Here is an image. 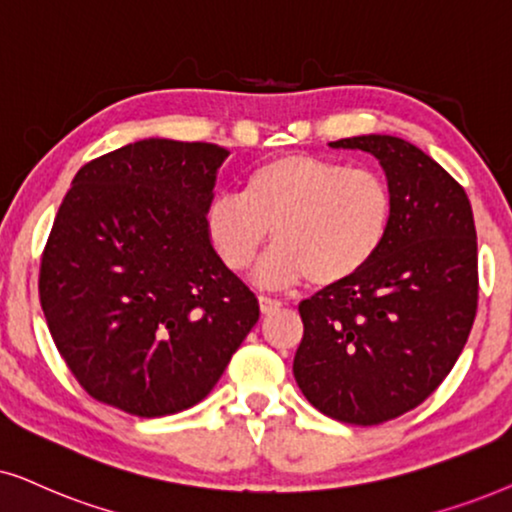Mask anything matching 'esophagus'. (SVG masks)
Returning a JSON list of instances; mask_svg holds the SVG:
<instances>
[{
  "label": "esophagus",
  "mask_w": 512,
  "mask_h": 512,
  "mask_svg": "<svg viewBox=\"0 0 512 512\" xmlns=\"http://www.w3.org/2000/svg\"><path fill=\"white\" fill-rule=\"evenodd\" d=\"M281 306H283L281 299H274V297H269V295H260V311L262 313H271V311L281 309Z\"/></svg>",
  "instance_id": "34e87169"
}]
</instances>
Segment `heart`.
Masks as SVG:
<instances>
[{
    "label": "heart",
    "instance_id": "heart-1",
    "mask_svg": "<svg viewBox=\"0 0 512 512\" xmlns=\"http://www.w3.org/2000/svg\"><path fill=\"white\" fill-rule=\"evenodd\" d=\"M391 224L393 192L384 177L313 154L260 163L245 175L241 194H217L206 210L210 243L236 274L274 238L257 271L262 285L349 283L384 248Z\"/></svg>",
    "mask_w": 512,
    "mask_h": 512
}]
</instances>
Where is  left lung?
Instances as JSON below:
<instances>
[{
  "mask_svg": "<svg viewBox=\"0 0 512 512\" xmlns=\"http://www.w3.org/2000/svg\"><path fill=\"white\" fill-rule=\"evenodd\" d=\"M330 147L377 156L393 224L370 267L299 304L292 372L316 410L374 426L424 403L461 356L478 311V241L463 187L412 142L358 135Z\"/></svg>",
  "mask_w": 512,
  "mask_h": 512,
  "instance_id": "left-lung-1",
  "label": "left lung"
}]
</instances>
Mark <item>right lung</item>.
<instances>
[{"label": "right lung", "mask_w": 512, "mask_h": 512, "mask_svg": "<svg viewBox=\"0 0 512 512\" xmlns=\"http://www.w3.org/2000/svg\"><path fill=\"white\" fill-rule=\"evenodd\" d=\"M227 156L210 142L149 138L74 175L42 255L39 302L98 403L145 419L201 403L260 318L206 231Z\"/></svg>", "instance_id": "1"}]
</instances>
